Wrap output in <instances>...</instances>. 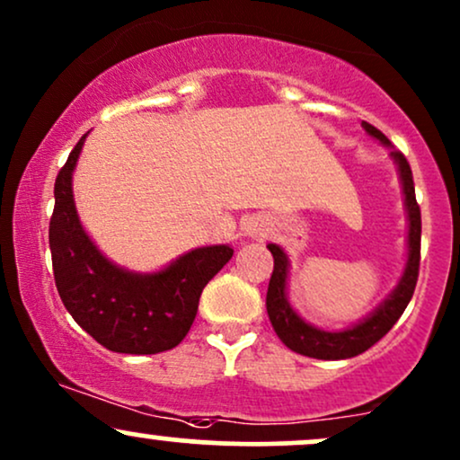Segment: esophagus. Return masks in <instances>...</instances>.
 Listing matches in <instances>:
<instances>
[{
	"instance_id": "esophagus-1",
	"label": "esophagus",
	"mask_w": 460,
	"mask_h": 460,
	"mask_svg": "<svg viewBox=\"0 0 460 460\" xmlns=\"http://www.w3.org/2000/svg\"><path fill=\"white\" fill-rule=\"evenodd\" d=\"M263 231H266V229H261L260 223H248V225H246V234L252 235V237L263 235Z\"/></svg>"
}]
</instances>
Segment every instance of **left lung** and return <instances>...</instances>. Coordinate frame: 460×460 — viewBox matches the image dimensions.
<instances>
[{
    "label": "left lung",
    "instance_id": "obj_1",
    "mask_svg": "<svg viewBox=\"0 0 460 460\" xmlns=\"http://www.w3.org/2000/svg\"><path fill=\"white\" fill-rule=\"evenodd\" d=\"M363 128L369 136L378 138L383 145H389L387 136L374 125L363 123ZM392 157L398 162L400 179H402L404 188V203L406 212H409V260H406V268L402 279H400L398 288L385 303L363 320L361 324L352 326V329L341 332H329L320 331L311 326L303 318H298L296 311L289 307L288 298H285V281H288V257L277 244H268L274 257V270L270 277V285H268L266 294V309L270 315V322L274 326V332L279 340L283 341L289 350L298 352V355L314 357V358H350L366 352L372 348L378 340H383L392 326L398 322L400 315L404 314L406 305L413 298L417 277H420V251H421V212L420 205L415 200V183L413 172H411L409 162H406L402 151H392Z\"/></svg>",
    "mask_w": 460,
    "mask_h": 460
}]
</instances>
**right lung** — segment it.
Instances as JSON below:
<instances>
[{
  "label": "right lung",
  "instance_id": "obj_1",
  "mask_svg": "<svg viewBox=\"0 0 460 460\" xmlns=\"http://www.w3.org/2000/svg\"><path fill=\"white\" fill-rule=\"evenodd\" d=\"M84 140L86 134L54 186L49 246L58 294L73 320L108 350L125 355L171 350L188 335L200 292L231 260L234 248H197L155 274H134L110 263L84 234L73 203L71 172Z\"/></svg>",
  "mask_w": 460,
  "mask_h": 460
}]
</instances>
